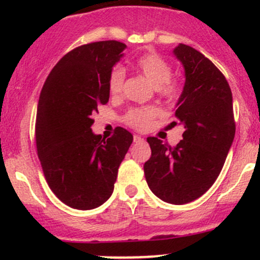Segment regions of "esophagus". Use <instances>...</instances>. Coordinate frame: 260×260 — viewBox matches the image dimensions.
<instances>
[{
	"label": "esophagus",
	"instance_id": "34e87169",
	"mask_svg": "<svg viewBox=\"0 0 260 260\" xmlns=\"http://www.w3.org/2000/svg\"><path fill=\"white\" fill-rule=\"evenodd\" d=\"M133 140H134V143H139V142H143V140H144V139H143L140 136H134L133 137Z\"/></svg>",
	"mask_w": 260,
	"mask_h": 260
}]
</instances>
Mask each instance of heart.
Instances as JSON below:
<instances>
[{
	"label": "heart",
	"instance_id": "1",
	"mask_svg": "<svg viewBox=\"0 0 260 260\" xmlns=\"http://www.w3.org/2000/svg\"><path fill=\"white\" fill-rule=\"evenodd\" d=\"M134 68L137 72L145 77L156 90L168 101H176L180 99L182 94V86L177 80L171 79L172 67L166 59L160 57L153 52L144 53L134 62ZM126 72L121 66H116L111 70L107 80V88L110 95L113 98L121 96L123 91ZM160 115V110L155 106L138 107L129 110L124 115L123 121L127 126L137 131H148L153 124V121Z\"/></svg>",
	"mask_w": 260,
	"mask_h": 260
}]
</instances>
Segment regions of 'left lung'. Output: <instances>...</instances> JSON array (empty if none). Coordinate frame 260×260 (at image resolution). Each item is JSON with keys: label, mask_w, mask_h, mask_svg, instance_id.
Here are the masks:
<instances>
[{"label": "left lung", "mask_w": 260, "mask_h": 260, "mask_svg": "<svg viewBox=\"0 0 260 260\" xmlns=\"http://www.w3.org/2000/svg\"><path fill=\"white\" fill-rule=\"evenodd\" d=\"M174 53L186 72L176 110L183 139L171 147L148 137L151 156L144 175L155 196L181 205L199 198L216 181L234 142L236 122L231 89L219 68L188 45L180 44Z\"/></svg>", "instance_id": "obj_1"}]
</instances>
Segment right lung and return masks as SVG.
I'll list each match as a JSON object with an SVG mask.
<instances>
[{
	"instance_id": "1",
	"label": "right lung",
	"mask_w": 260,
	"mask_h": 260,
	"mask_svg": "<svg viewBox=\"0 0 260 260\" xmlns=\"http://www.w3.org/2000/svg\"><path fill=\"white\" fill-rule=\"evenodd\" d=\"M126 45L116 40L76 47L52 68L39 98L35 140L47 184L68 207L90 210L113 192L133 142L117 127L110 138L91 132L92 115L109 101L110 72Z\"/></svg>"
}]
</instances>
